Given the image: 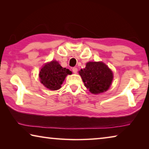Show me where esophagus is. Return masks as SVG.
<instances>
[{
  "instance_id": "1",
  "label": "esophagus",
  "mask_w": 149,
  "mask_h": 149,
  "mask_svg": "<svg viewBox=\"0 0 149 149\" xmlns=\"http://www.w3.org/2000/svg\"><path fill=\"white\" fill-rule=\"evenodd\" d=\"M72 72L74 73V74H77V68L76 67H74L72 68Z\"/></svg>"
}]
</instances>
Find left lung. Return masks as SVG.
Segmentation results:
<instances>
[{
	"label": "left lung",
	"mask_w": 149,
	"mask_h": 149,
	"mask_svg": "<svg viewBox=\"0 0 149 149\" xmlns=\"http://www.w3.org/2000/svg\"><path fill=\"white\" fill-rule=\"evenodd\" d=\"M79 74L85 86L93 94H99L107 91L113 79L110 69L102 62H89Z\"/></svg>",
	"instance_id": "8db88e82"
}]
</instances>
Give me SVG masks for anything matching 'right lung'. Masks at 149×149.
<instances>
[{
	"mask_svg": "<svg viewBox=\"0 0 149 149\" xmlns=\"http://www.w3.org/2000/svg\"><path fill=\"white\" fill-rule=\"evenodd\" d=\"M72 72L65 68H62L56 61H52L45 64L39 73L41 82L50 90H58L61 87L68 74Z\"/></svg>",
	"mask_w": 149,
	"mask_h": 149,
	"instance_id": "right-lung-1",
	"label": "right lung"
}]
</instances>
